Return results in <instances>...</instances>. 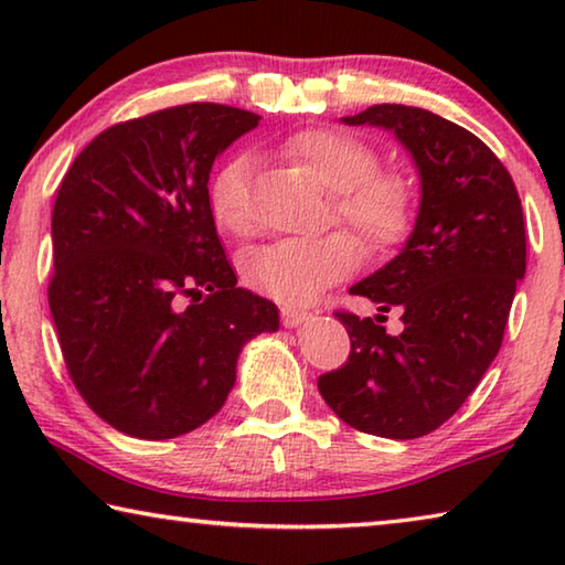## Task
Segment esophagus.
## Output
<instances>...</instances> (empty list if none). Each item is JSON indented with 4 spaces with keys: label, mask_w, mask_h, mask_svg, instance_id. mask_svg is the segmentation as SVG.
Returning a JSON list of instances; mask_svg holds the SVG:
<instances>
[{
    "label": "esophagus",
    "mask_w": 565,
    "mask_h": 565,
    "mask_svg": "<svg viewBox=\"0 0 565 565\" xmlns=\"http://www.w3.org/2000/svg\"><path fill=\"white\" fill-rule=\"evenodd\" d=\"M281 321H284L286 329H299L301 323L309 321V313L301 311V309H294V306H284Z\"/></svg>",
    "instance_id": "1"
}]
</instances>
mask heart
<instances>
[{"mask_svg": "<svg viewBox=\"0 0 565 565\" xmlns=\"http://www.w3.org/2000/svg\"><path fill=\"white\" fill-rule=\"evenodd\" d=\"M276 151L301 167L317 184L331 191L333 216L351 226L363 244L384 252L408 234L416 196L398 171H379L376 151L366 141L339 129H301L279 141ZM252 159H226L209 181V209L226 234L246 232ZM359 264V246L349 234L319 238H286L256 248L244 264V279L269 299L301 306L351 274Z\"/></svg>", "mask_w": 565, "mask_h": 565, "instance_id": "1", "label": "heart"}]
</instances>
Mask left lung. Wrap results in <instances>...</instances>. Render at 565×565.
I'll return each mask as SVG.
<instances>
[{"instance_id": "8db88e82", "label": "left lung", "mask_w": 565, "mask_h": 565, "mask_svg": "<svg viewBox=\"0 0 565 565\" xmlns=\"http://www.w3.org/2000/svg\"><path fill=\"white\" fill-rule=\"evenodd\" d=\"M341 121L394 134L414 161L420 199L404 248L349 289L379 313H337L351 353L319 391L356 431L406 441L451 418L501 349L525 274L521 199L499 157L434 111L376 104ZM391 308L405 321L396 338L380 327Z\"/></svg>"}]
</instances>
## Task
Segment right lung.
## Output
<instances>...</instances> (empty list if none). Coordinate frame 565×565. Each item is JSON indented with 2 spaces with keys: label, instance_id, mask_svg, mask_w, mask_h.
<instances>
[{
  "label": "right lung",
  "instance_id": "1",
  "mask_svg": "<svg viewBox=\"0 0 565 565\" xmlns=\"http://www.w3.org/2000/svg\"><path fill=\"white\" fill-rule=\"evenodd\" d=\"M256 124L224 104L161 109L102 131L62 181L52 319L76 391L121 434L206 424L244 343L279 331L276 303L236 286L209 209L214 159Z\"/></svg>",
  "mask_w": 565,
  "mask_h": 565
}]
</instances>
